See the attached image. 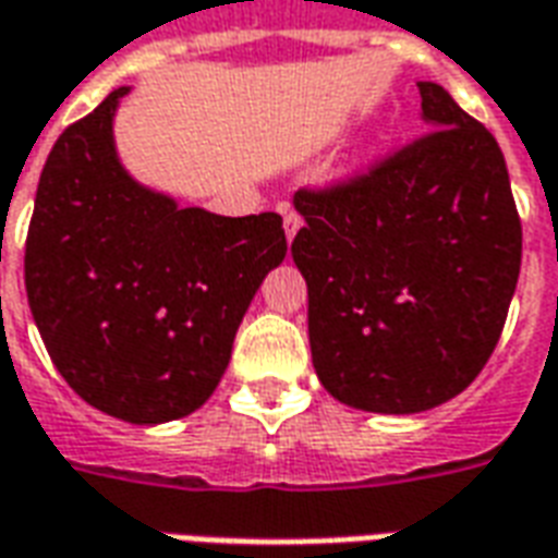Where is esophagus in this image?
<instances>
[{"mask_svg":"<svg viewBox=\"0 0 558 558\" xmlns=\"http://www.w3.org/2000/svg\"><path fill=\"white\" fill-rule=\"evenodd\" d=\"M278 211L283 215V232H287V242L295 239V232L302 230V215L290 206V203H280Z\"/></svg>","mask_w":558,"mask_h":558,"instance_id":"esophagus-1","label":"esophagus"}]
</instances>
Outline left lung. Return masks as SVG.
Returning <instances> with one entry per match:
<instances>
[{"label": "left lung", "mask_w": 558, "mask_h": 558, "mask_svg": "<svg viewBox=\"0 0 558 558\" xmlns=\"http://www.w3.org/2000/svg\"><path fill=\"white\" fill-rule=\"evenodd\" d=\"M418 92L427 134L350 182L295 194L316 376L383 415L433 410L481 374L523 254L499 143L442 86Z\"/></svg>", "instance_id": "obj_1"}]
</instances>
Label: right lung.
<instances>
[{"label":"right lung","instance_id":"add662e5","mask_svg":"<svg viewBox=\"0 0 558 558\" xmlns=\"http://www.w3.org/2000/svg\"><path fill=\"white\" fill-rule=\"evenodd\" d=\"M128 86L62 131L44 163L26 295L56 371L95 410L163 424L199 410L287 235L275 211L223 218L131 179L113 116Z\"/></svg>","mask_w":558,"mask_h":558}]
</instances>
